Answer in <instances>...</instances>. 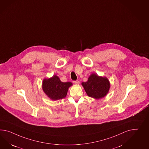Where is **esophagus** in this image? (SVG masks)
<instances>
[{
	"label": "esophagus",
	"mask_w": 149,
	"mask_h": 149,
	"mask_svg": "<svg viewBox=\"0 0 149 149\" xmlns=\"http://www.w3.org/2000/svg\"><path fill=\"white\" fill-rule=\"evenodd\" d=\"M74 83L75 84H77V85H78V84L80 83V81H79V80H76V81H74Z\"/></svg>",
	"instance_id": "34e87169"
}]
</instances>
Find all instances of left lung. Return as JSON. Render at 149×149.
Instances as JSON below:
<instances>
[{
  "label": "left lung",
  "mask_w": 149,
  "mask_h": 149,
  "mask_svg": "<svg viewBox=\"0 0 149 149\" xmlns=\"http://www.w3.org/2000/svg\"><path fill=\"white\" fill-rule=\"evenodd\" d=\"M88 96L95 99L104 97L109 91L110 84L107 77L92 73L86 82L81 83Z\"/></svg>",
  "instance_id": "left-lung-1"
}]
</instances>
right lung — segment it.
I'll use <instances>...</instances> for the list:
<instances>
[{
    "label": "right lung",
    "instance_id": "right-lung-1",
    "mask_svg": "<svg viewBox=\"0 0 149 149\" xmlns=\"http://www.w3.org/2000/svg\"><path fill=\"white\" fill-rule=\"evenodd\" d=\"M72 85V83L62 82L57 76L54 75L51 78L43 80L42 88L50 99L57 100L65 98L69 88Z\"/></svg>",
    "mask_w": 149,
    "mask_h": 149
}]
</instances>
